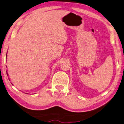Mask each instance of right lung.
Here are the masks:
<instances>
[{
	"label": "right lung",
	"instance_id": "right-lung-1",
	"mask_svg": "<svg viewBox=\"0 0 124 124\" xmlns=\"http://www.w3.org/2000/svg\"><path fill=\"white\" fill-rule=\"evenodd\" d=\"M6 55H7V54H6ZM7 75H8V74H7Z\"/></svg>",
	"mask_w": 124,
	"mask_h": 124
}]
</instances>
